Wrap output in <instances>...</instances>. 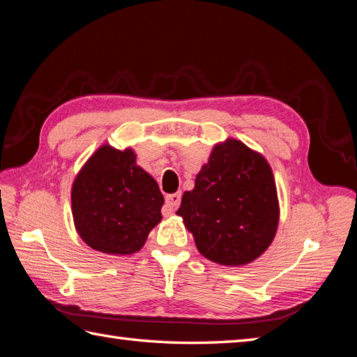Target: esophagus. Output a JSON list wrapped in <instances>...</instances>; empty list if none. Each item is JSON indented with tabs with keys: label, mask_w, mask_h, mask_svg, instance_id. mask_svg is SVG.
Wrapping results in <instances>:
<instances>
[{
	"label": "esophagus",
	"mask_w": 357,
	"mask_h": 357,
	"mask_svg": "<svg viewBox=\"0 0 357 357\" xmlns=\"http://www.w3.org/2000/svg\"><path fill=\"white\" fill-rule=\"evenodd\" d=\"M181 204V193H170L165 195V207L169 208L170 211H173L174 208H178Z\"/></svg>",
	"instance_id": "obj_1"
}]
</instances>
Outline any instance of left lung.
<instances>
[{
  "mask_svg": "<svg viewBox=\"0 0 357 357\" xmlns=\"http://www.w3.org/2000/svg\"><path fill=\"white\" fill-rule=\"evenodd\" d=\"M176 215L199 253L225 267H241L270 247L279 225L273 170L259 151L227 138L215 144Z\"/></svg>",
  "mask_w": 357,
  "mask_h": 357,
  "instance_id": "8db88e82",
  "label": "left lung"
}]
</instances>
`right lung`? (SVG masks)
Segmentation results:
<instances>
[{"label": "right lung", "instance_id": "obj_1", "mask_svg": "<svg viewBox=\"0 0 357 357\" xmlns=\"http://www.w3.org/2000/svg\"><path fill=\"white\" fill-rule=\"evenodd\" d=\"M164 196L156 181L136 164L135 150L102 144L72 184L75 229L86 244L105 255H133L161 222Z\"/></svg>", "mask_w": 357, "mask_h": 357}]
</instances>
